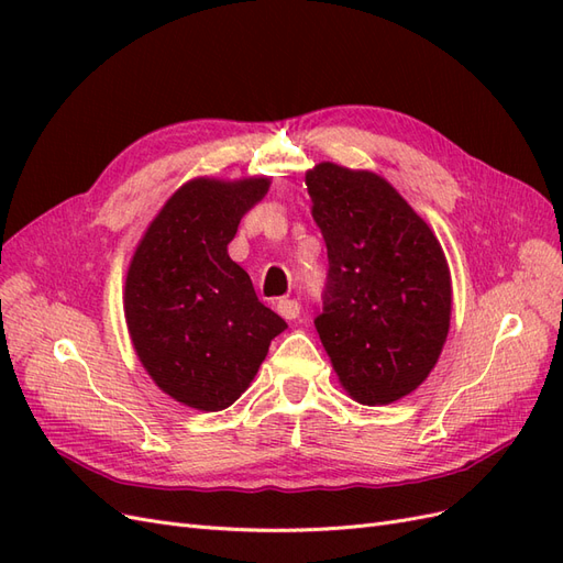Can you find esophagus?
I'll use <instances>...</instances> for the list:
<instances>
[{"label":"esophagus","mask_w":563,"mask_h":563,"mask_svg":"<svg viewBox=\"0 0 563 563\" xmlns=\"http://www.w3.org/2000/svg\"><path fill=\"white\" fill-rule=\"evenodd\" d=\"M277 312L284 317V319H296L300 314V302L298 300H291V298H282L277 302Z\"/></svg>","instance_id":"34e87169"}]
</instances>
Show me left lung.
I'll return each mask as SVG.
<instances>
[{
  "instance_id": "left-lung-1",
  "label": "left lung",
  "mask_w": 563,
  "mask_h": 563,
  "mask_svg": "<svg viewBox=\"0 0 563 563\" xmlns=\"http://www.w3.org/2000/svg\"><path fill=\"white\" fill-rule=\"evenodd\" d=\"M329 253L321 345L347 395L391 404L430 376L451 327V269L430 225L383 176L321 162L305 174Z\"/></svg>"
}]
</instances>
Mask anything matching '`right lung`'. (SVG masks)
<instances>
[{"mask_svg":"<svg viewBox=\"0 0 563 563\" xmlns=\"http://www.w3.org/2000/svg\"><path fill=\"white\" fill-rule=\"evenodd\" d=\"M269 178H192L166 199L126 269L124 317L147 376L197 411L240 399L286 321L253 291L228 244Z\"/></svg>","mask_w":563,"mask_h":563,"instance_id":"add662e5","label":"right lung"}]
</instances>
